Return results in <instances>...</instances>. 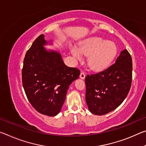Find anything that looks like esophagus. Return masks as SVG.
I'll use <instances>...</instances> for the list:
<instances>
[{"label":"esophagus","instance_id":"1","mask_svg":"<svg viewBox=\"0 0 146 146\" xmlns=\"http://www.w3.org/2000/svg\"><path fill=\"white\" fill-rule=\"evenodd\" d=\"M86 77V75L85 73L84 72H81L80 74V78H82V79H84Z\"/></svg>","mask_w":146,"mask_h":146}]
</instances>
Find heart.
<instances>
[{
  "mask_svg": "<svg viewBox=\"0 0 146 146\" xmlns=\"http://www.w3.org/2000/svg\"><path fill=\"white\" fill-rule=\"evenodd\" d=\"M117 51L114 42L98 36L84 40L80 43L79 48L75 46L71 48V53L78 60L82 58V54L88 56V66L91 70L97 71L107 68L114 60Z\"/></svg>",
  "mask_w": 146,
  "mask_h": 146,
  "instance_id": "obj_1",
  "label": "heart"
}]
</instances>
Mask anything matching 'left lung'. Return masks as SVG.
Here are the masks:
<instances>
[{
	"instance_id": "obj_1",
	"label": "left lung",
	"mask_w": 146,
	"mask_h": 146,
	"mask_svg": "<svg viewBox=\"0 0 146 146\" xmlns=\"http://www.w3.org/2000/svg\"><path fill=\"white\" fill-rule=\"evenodd\" d=\"M132 70L131 56L123 49L110 67L86 76V101L90 111L103 115L117 108L129 91Z\"/></svg>"
}]
</instances>
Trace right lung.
I'll return each mask as SVG.
<instances>
[{
    "label": "right lung",
    "mask_w": 146,
    "mask_h": 146,
    "mask_svg": "<svg viewBox=\"0 0 146 146\" xmlns=\"http://www.w3.org/2000/svg\"><path fill=\"white\" fill-rule=\"evenodd\" d=\"M40 35L27 51L22 71L23 85L32 106L41 114L60 113L69 87L80 75L77 68L64 64L61 54L45 46L53 45Z\"/></svg>",
    "instance_id": "right-lung-1"
}]
</instances>
